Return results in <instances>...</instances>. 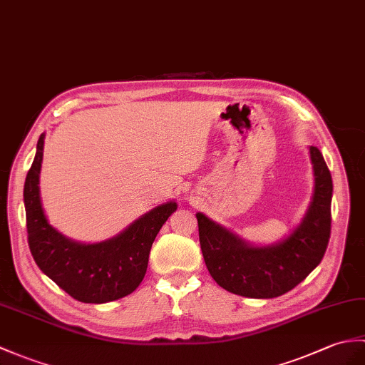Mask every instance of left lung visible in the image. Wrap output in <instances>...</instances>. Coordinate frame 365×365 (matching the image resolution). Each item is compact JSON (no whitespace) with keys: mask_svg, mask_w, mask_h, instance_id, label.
Masks as SVG:
<instances>
[{"mask_svg":"<svg viewBox=\"0 0 365 365\" xmlns=\"http://www.w3.org/2000/svg\"><path fill=\"white\" fill-rule=\"evenodd\" d=\"M316 188L307 216L289 238L272 247H250L197 213L203 259L225 291L252 299H274L302 283L325 255L331 233L333 180L319 148L311 146Z\"/></svg>","mask_w":365,"mask_h":365,"instance_id":"1","label":"left lung"}]
</instances>
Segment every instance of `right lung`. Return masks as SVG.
<instances>
[{"instance_id": "add662e5", "label": "right lung", "mask_w": 365, "mask_h": 365, "mask_svg": "<svg viewBox=\"0 0 365 365\" xmlns=\"http://www.w3.org/2000/svg\"><path fill=\"white\" fill-rule=\"evenodd\" d=\"M40 135L37 154L24 182L28 244L43 274L82 303H107L132 294L146 275L152 242L177 210L175 202L154 208L129 228L99 244H81L65 238L48 224L40 202L38 174L43 158Z\"/></svg>"}]
</instances>
